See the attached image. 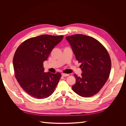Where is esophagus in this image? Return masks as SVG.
I'll return each instance as SVG.
<instances>
[{
    "label": "esophagus",
    "mask_w": 126,
    "mask_h": 126,
    "mask_svg": "<svg viewBox=\"0 0 126 126\" xmlns=\"http://www.w3.org/2000/svg\"><path fill=\"white\" fill-rule=\"evenodd\" d=\"M62 76H63V77H68V76H69V74H65V73H62Z\"/></svg>",
    "instance_id": "34e87169"
}]
</instances>
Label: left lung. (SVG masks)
Listing matches in <instances>:
<instances>
[{
	"mask_svg": "<svg viewBox=\"0 0 126 126\" xmlns=\"http://www.w3.org/2000/svg\"><path fill=\"white\" fill-rule=\"evenodd\" d=\"M82 73L74 75L76 83L72 89L79 96L90 97L97 94L109 77L111 59L106 48L94 38L82 34L67 36Z\"/></svg>",
	"mask_w": 126,
	"mask_h": 126,
	"instance_id": "left-lung-1",
	"label": "left lung"
}]
</instances>
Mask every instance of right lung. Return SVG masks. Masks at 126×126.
Wrapping results in <instances>:
<instances>
[{
  "mask_svg": "<svg viewBox=\"0 0 126 126\" xmlns=\"http://www.w3.org/2000/svg\"><path fill=\"white\" fill-rule=\"evenodd\" d=\"M63 37L49 35L32 37L17 49L13 58L15 76L30 96L44 99L54 93L62 75L60 72H44L43 63Z\"/></svg>",
  "mask_w": 126,
  "mask_h": 126,
  "instance_id": "add662e5",
  "label": "right lung"
}]
</instances>
